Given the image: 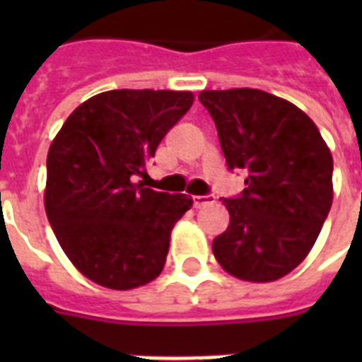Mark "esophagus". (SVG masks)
Masks as SVG:
<instances>
[{
	"label": "esophagus",
	"instance_id": "34e87169",
	"mask_svg": "<svg viewBox=\"0 0 362 362\" xmlns=\"http://www.w3.org/2000/svg\"><path fill=\"white\" fill-rule=\"evenodd\" d=\"M192 201H193V206H195V209H201V206H204V204L214 203L216 197L214 195H193Z\"/></svg>",
	"mask_w": 362,
	"mask_h": 362
}]
</instances>
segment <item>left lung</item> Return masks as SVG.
Masks as SVG:
<instances>
[{"label":"left lung","mask_w":362,"mask_h":362,"mask_svg":"<svg viewBox=\"0 0 362 362\" xmlns=\"http://www.w3.org/2000/svg\"><path fill=\"white\" fill-rule=\"evenodd\" d=\"M229 170H246L223 199L229 226L212 242L218 263L246 281L289 274L314 246L332 204V156L320 129L286 99L253 88L199 93Z\"/></svg>","instance_id":"obj_1"}]
</instances>
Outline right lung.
<instances>
[{"label": "right lung", "instance_id": "1", "mask_svg": "<svg viewBox=\"0 0 362 362\" xmlns=\"http://www.w3.org/2000/svg\"><path fill=\"white\" fill-rule=\"evenodd\" d=\"M193 93L110 90L76 107L50 144L45 209L71 263L99 286L133 289L163 270L170 231L192 197L136 176Z\"/></svg>", "mask_w": 362, "mask_h": 362}]
</instances>
